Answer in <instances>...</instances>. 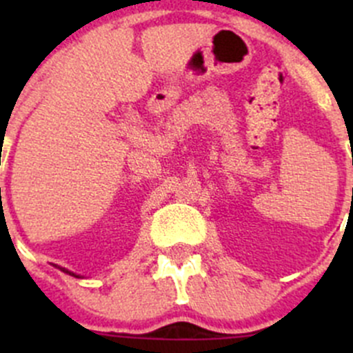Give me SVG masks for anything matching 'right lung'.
Masks as SVG:
<instances>
[{"instance_id": "right-lung-1", "label": "right lung", "mask_w": 353, "mask_h": 353, "mask_svg": "<svg viewBox=\"0 0 353 353\" xmlns=\"http://www.w3.org/2000/svg\"><path fill=\"white\" fill-rule=\"evenodd\" d=\"M54 266H56V265H54ZM58 268H59V270H61V272H65V273H68V275H71V276H77V279H78V275H74V273L68 272V270H66V268H61V266H58Z\"/></svg>"}]
</instances>
